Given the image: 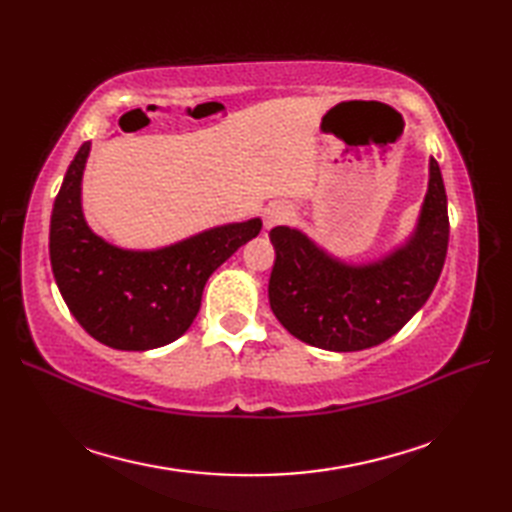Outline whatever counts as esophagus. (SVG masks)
<instances>
[{
    "label": "esophagus",
    "instance_id": "34e87169",
    "mask_svg": "<svg viewBox=\"0 0 512 512\" xmlns=\"http://www.w3.org/2000/svg\"><path fill=\"white\" fill-rule=\"evenodd\" d=\"M290 217H292L290 206L288 204H281V202H275V204H270L268 209L264 211V224H266V228H273L277 224L288 222Z\"/></svg>",
    "mask_w": 512,
    "mask_h": 512
}]
</instances>
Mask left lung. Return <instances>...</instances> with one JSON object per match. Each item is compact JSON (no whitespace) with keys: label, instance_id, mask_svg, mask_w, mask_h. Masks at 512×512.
I'll return each instance as SVG.
<instances>
[{"label":"left lung","instance_id":"1","mask_svg":"<svg viewBox=\"0 0 512 512\" xmlns=\"http://www.w3.org/2000/svg\"><path fill=\"white\" fill-rule=\"evenodd\" d=\"M275 266L270 308L299 341L330 352H358L394 336L436 288L449 246L447 191L436 158L420 222L396 253L367 266L325 255L288 226L270 231Z\"/></svg>","mask_w":512,"mask_h":512}]
</instances>
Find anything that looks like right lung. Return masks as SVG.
<instances>
[{
    "mask_svg": "<svg viewBox=\"0 0 512 512\" xmlns=\"http://www.w3.org/2000/svg\"><path fill=\"white\" fill-rule=\"evenodd\" d=\"M90 143L70 162L50 217V264L83 330L114 350L162 347L189 330L213 270L262 231V220L211 228L160 250H123L94 235L81 211Z\"/></svg>",
    "mask_w": 512,
    "mask_h": 512,
    "instance_id": "add662e5",
    "label": "right lung"
}]
</instances>
